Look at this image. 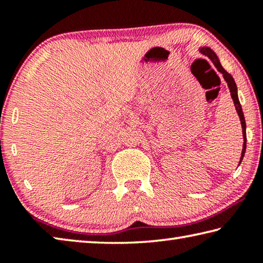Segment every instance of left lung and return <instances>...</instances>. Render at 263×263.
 <instances>
[{
	"mask_svg": "<svg viewBox=\"0 0 263 263\" xmlns=\"http://www.w3.org/2000/svg\"><path fill=\"white\" fill-rule=\"evenodd\" d=\"M199 52L202 53V54L206 55L209 59L212 61V64L215 65V67L217 68L218 72H220L222 74V78L228 83L229 89H230V92H231V97H232L233 100V103L235 106V110H237L238 116L240 118V123H241V126H242V136H243V145H242V152H241V157H240V161L239 164L241 163L242 159H243V155L245 152H246V141H247V138H246V122H245V117H243V112H242V108H241V104H240L239 99H238V88H237V84L234 82V79L232 78V75L229 74L226 70L222 68V66L220 64L219 59H218V57L215 52H213L210 47H206V46H203L199 48Z\"/></svg>",
	"mask_w": 263,
	"mask_h": 263,
	"instance_id": "1",
	"label": "left lung"
}]
</instances>
